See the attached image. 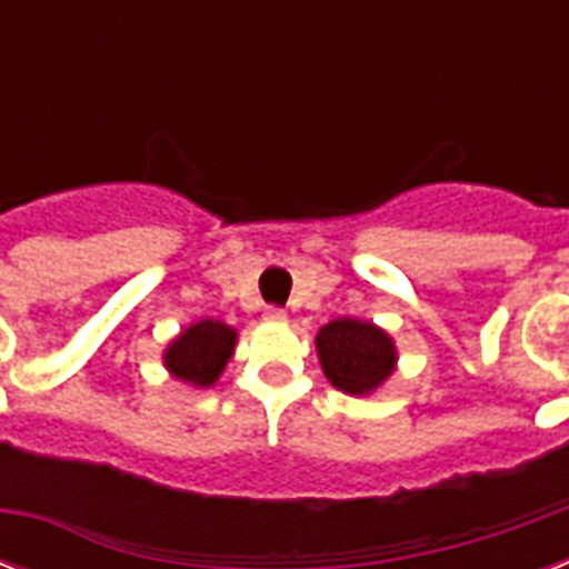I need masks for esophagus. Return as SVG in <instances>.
<instances>
[{
	"label": "esophagus",
	"instance_id": "esophagus-1",
	"mask_svg": "<svg viewBox=\"0 0 569 569\" xmlns=\"http://www.w3.org/2000/svg\"><path fill=\"white\" fill-rule=\"evenodd\" d=\"M266 319L268 321H286V310H280V307H266Z\"/></svg>",
	"mask_w": 569,
	"mask_h": 569
}]
</instances>
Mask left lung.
<instances>
[{
  "mask_svg": "<svg viewBox=\"0 0 569 569\" xmlns=\"http://www.w3.org/2000/svg\"><path fill=\"white\" fill-rule=\"evenodd\" d=\"M321 369L337 389L348 396H363L380 387L392 372L396 348L392 339L369 321L337 319L316 337Z\"/></svg>",
  "mask_w": 569,
  "mask_h": 569,
  "instance_id": "obj_1",
  "label": "left lung"
}]
</instances>
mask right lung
<instances>
[{
	"instance_id": "right-lung-1",
	"label": "right lung",
	"mask_w": 569,
	"mask_h": 569,
	"mask_svg": "<svg viewBox=\"0 0 569 569\" xmlns=\"http://www.w3.org/2000/svg\"><path fill=\"white\" fill-rule=\"evenodd\" d=\"M232 346L236 330L214 319L197 321L189 330H182L180 339H173L164 355V366L194 387H212L232 357Z\"/></svg>"
}]
</instances>
